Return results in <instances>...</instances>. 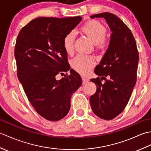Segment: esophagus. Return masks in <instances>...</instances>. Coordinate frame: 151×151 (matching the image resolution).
<instances>
[{
    "label": "esophagus",
    "instance_id": "34e87169",
    "mask_svg": "<svg viewBox=\"0 0 151 151\" xmlns=\"http://www.w3.org/2000/svg\"><path fill=\"white\" fill-rule=\"evenodd\" d=\"M82 83H83V84H86V83H87L89 81V80L88 78H85V77H82Z\"/></svg>",
    "mask_w": 151,
    "mask_h": 151
}]
</instances>
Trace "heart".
<instances>
[{
  "instance_id": "1",
  "label": "heart",
  "mask_w": 151,
  "mask_h": 151,
  "mask_svg": "<svg viewBox=\"0 0 151 151\" xmlns=\"http://www.w3.org/2000/svg\"><path fill=\"white\" fill-rule=\"evenodd\" d=\"M81 30L88 37L97 47L102 49L106 45L105 37L106 36V29L103 24L97 21H89L83 26ZM75 40V34L74 32L67 33L63 40V45L65 52L68 54L73 53L74 43ZM95 63L93 57L78 54L72 60V67L76 72L85 75L93 68Z\"/></svg>"
}]
</instances>
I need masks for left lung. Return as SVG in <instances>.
<instances>
[{
  "label": "left lung",
  "instance_id": "8db88e82",
  "mask_svg": "<svg viewBox=\"0 0 151 151\" xmlns=\"http://www.w3.org/2000/svg\"><path fill=\"white\" fill-rule=\"evenodd\" d=\"M90 18H104L111 32L108 49L94 70L101 78L91 79L97 86V91L89 99L97 116L111 120L129 102L136 82L139 53L132 32L116 15L104 12Z\"/></svg>",
  "mask_w": 151,
  "mask_h": 151
}]
</instances>
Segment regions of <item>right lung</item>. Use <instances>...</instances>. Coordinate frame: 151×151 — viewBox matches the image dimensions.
Wrapping results in <instances>:
<instances>
[{
	"label": "right lung",
	"mask_w": 151,
	"mask_h": 151,
	"mask_svg": "<svg viewBox=\"0 0 151 151\" xmlns=\"http://www.w3.org/2000/svg\"><path fill=\"white\" fill-rule=\"evenodd\" d=\"M82 21L74 17H37L19 32L15 47L17 76L30 104L41 116L50 121L68 114L70 97L82 85L78 73L67 64L63 45L65 35ZM70 70L58 81L55 76Z\"/></svg>",
	"instance_id": "1"
}]
</instances>
